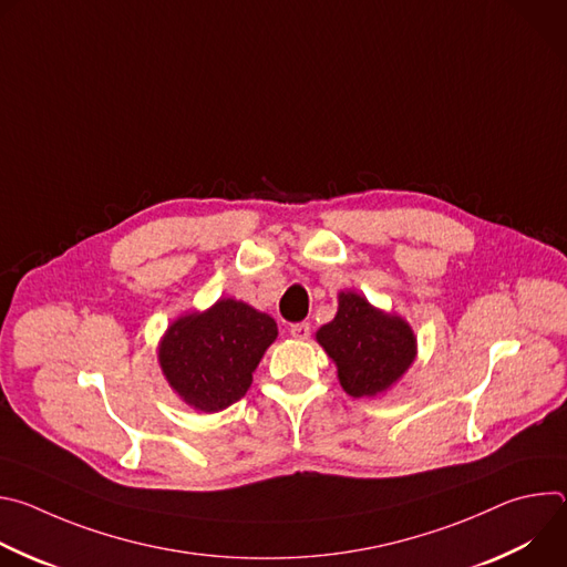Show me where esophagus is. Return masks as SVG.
I'll list each match as a JSON object with an SVG mask.
<instances>
[{
  "instance_id": "1",
  "label": "esophagus",
  "mask_w": 567,
  "mask_h": 567,
  "mask_svg": "<svg viewBox=\"0 0 567 567\" xmlns=\"http://www.w3.org/2000/svg\"><path fill=\"white\" fill-rule=\"evenodd\" d=\"M289 334H291L293 339H298V341H307L309 334H311L309 322H293V326L289 328Z\"/></svg>"
}]
</instances>
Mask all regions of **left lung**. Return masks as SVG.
I'll return each instance as SVG.
<instances>
[{
  "label": "left lung",
  "mask_w": 567,
  "mask_h": 567,
  "mask_svg": "<svg viewBox=\"0 0 567 567\" xmlns=\"http://www.w3.org/2000/svg\"><path fill=\"white\" fill-rule=\"evenodd\" d=\"M316 341L337 363L343 390L357 399L390 390L417 357L409 322L354 291L339 293V311L316 332Z\"/></svg>",
  "instance_id": "1"
}]
</instances>
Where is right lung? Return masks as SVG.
<instances>
[{"label":"right lung","instance_id":"right-lung-1","mask_svg":"<svg viewBox=\"0 0 567 567\" xmlns=\"http://www.w3.org/2000/svg\"><path fill=\"white\" fill-rule=\"evenodd\" d=\"M278 326L251 305L219 298L177 318L158 343V365L188 406L217 413L247 394Z\"/></svg>","mask_w":567,"mask_h":567}]
</instances>
